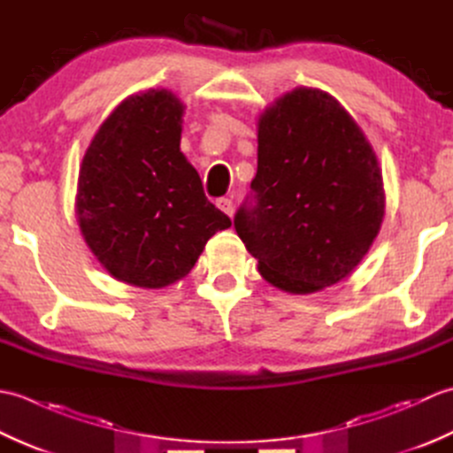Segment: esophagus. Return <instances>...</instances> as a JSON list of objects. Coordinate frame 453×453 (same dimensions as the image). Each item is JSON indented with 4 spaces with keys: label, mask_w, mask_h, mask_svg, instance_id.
Returning <instances> with one entry per match:
<instances>
[{
    "label": "esophagus",
    "mask_w": 453,
    "mask_h": 453,
    "mask_svg": "<svg viewBox=\"0 0 453 453\" xmlns=\"http://www.w3.org/2000/svg\"><path fill=\"white\" fill-rule=\"evenodd\" d=\"M216 206L224 211V214H227V216H232L234 214V202L229 200V198H219L218 202H216Z\"/></svg>",
    "instance_id": "esophagus-1"
}]
</instances>
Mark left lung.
Returning a JSON list of instances; mask_svg holds the SVG:
<instances>
[{"label": "left lung", "instance_id": "obj_1", "mask_svg": "<svg viewBox=\"0 0 453 453\" xmlns=\"http://www.w3.org/2000/svg\"><path fill=\"white\" fill-rule=\"evenodd\" d=\"M255 204L235 232L268 284L313 294L350 276L381 229L378 156L333 95L296 88L258 114Z\"/></svg>", "mask_w": 453, "mask_h": 453}]
</instances>
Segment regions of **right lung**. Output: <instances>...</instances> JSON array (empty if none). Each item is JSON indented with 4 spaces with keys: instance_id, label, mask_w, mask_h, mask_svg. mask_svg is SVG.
I'll return each mask as SVG.
<instances>
[{
    "instance_id": "add662e5",
    "label": "right lung",
    "mask_w": 453,
    "mask_h": 453,
    "mask_svg": "<svg viewBox=\"0 0 453 453\" xmlns=\"http://www.w3.org/2000/svg\"><path fill=\"white\" fill-rule=\"evenodd\" d=\"M185 104L169 89L124 99L80 165L75 216L85 243L119 282L159 290L182 280L208 239L232 226L180 151Z\"/></svg>"
}]
</instances>
